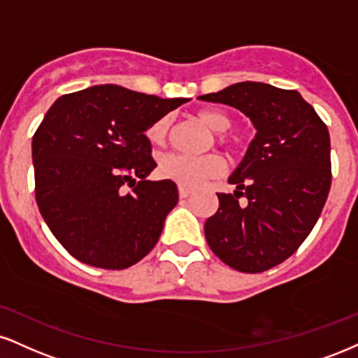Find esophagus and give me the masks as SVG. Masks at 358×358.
Segmentation results:
<instances>
[{"instance_id":"esophagus-1","label":"esophagus","mask_w":358,"mask_h":358,"mask_svg":"<svg viewBox=\"0 0 358 358\" xmlns=\"http://www.w3.org/2000/svg\"><path fill=\"white\" fill-rule=\"evenodd\" d=\"M178 193H180V198H188L190 196V190H188V188H185V187H180L178 188Z\"/></svg>"}]
</instances>
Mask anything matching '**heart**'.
Instances as JSON below:
<instances>
[{"label":"heart","instance_id":"1","mask_svg":"<svg viewBox=\"0 0 358 358\" xmlns=\"http://www.w3.org/2000/svg\"><path fill=\"white\" fill-rule=\"evenodd\" d=\"M198 118L203 122L210 130L220 133L218 140L222 143H227L228 136L223 135V131H227L231 127V118L227 113L218 110L205 108L198 111ZM171 118L170 116H162L157 122L150 124V128L146 130V136L152 141L153 145H162L165 143L168 130H170ZM225 168L222 157H218L217 153H208L201 155V157H190V155H182V153H170L160 160V173L163 178L171 180V182L178 183L180 187L185 188H195L206 178H213L218 176Z\"/></svg>","mask_w":358,"mask_h":358}]
</instances>
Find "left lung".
I'll return each instance as SVG.
<instances>
[{
    "label": "left lung",
    "mask_w": 358,
    "mask_h": 358,
    "mask_svg": "<svg viewBox=\"0 0 358 358\" xmlns=\"http://www.w3.org/2000/svg\"><path fill=\"white\" fill-rule=\"evenodd\" d=\"M198 98L234 106L257 130L228 176L234 195L217 193L205 238L231 268L265 272L295 253L320 217L331 183L329 130L295 90L242 81ZM242 194L247 206L238 203Z\"/></svg>",
    "instance_id": "1"
}]
</instances>
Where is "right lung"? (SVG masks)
<instances>
[{
	"instance_id": "right-lung-1",
	"label": "right lung",
	"mask_w": 358,
	"mask_h": 358,
	"mask_svg": "<svg viewBox=\"0 0 358 358\" xmlns=\"http://www.w3.org/2000/svg\"><path fill=\"white\" fill-rule=\"evenodd\" d=\"M187 101L96 85L63 94L45 115L31 145L36 203L76 260L123 270L157 245L178 190L146 180L157 163L145 131Z\"/></svg>"
}]
</instances>
